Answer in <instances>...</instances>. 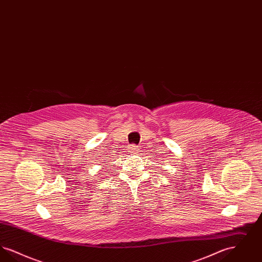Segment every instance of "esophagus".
I'll return each mask as SVG.
<instances>
[{
  "label": "esophagus",
  "instance_id": "1",
  "mask_svg": "<svg viewBox=\"0 0 262 262\" xmlns=\"http://www.w3.org/2000/svg\"><path fill=\"white\" fill-rule=\"evenodd\" d=\"M129 151H130L132 153H134V154H137V153L139 152V146L133 144V145L129 146Z\"/></svg>",
  "mask_w": 262,
  "mask_h": 262
}]
</instances>
